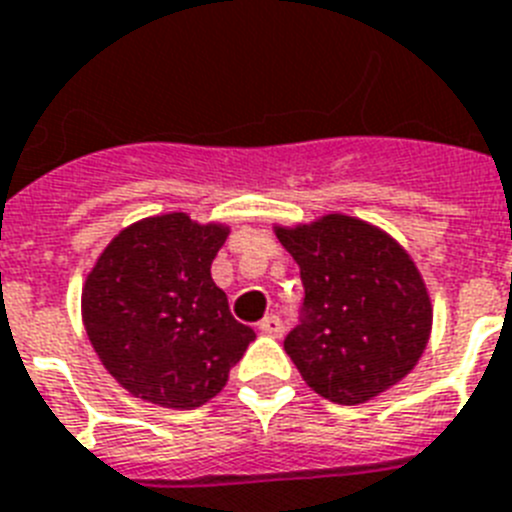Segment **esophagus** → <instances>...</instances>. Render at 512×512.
<instances>
[{"instance_id": "34e87169", "label": "esophagus", "mask_w": 512, "mask_h": 512, "mask_svg": "<svg viewBox=\"0 0 512 512\" xmlns=\"http://www.w3.org/2000/svg\"><path fill=\"white\" fill-rule=\"evenodd\" d=\"M260 330H263L265 336H273V338H281L283 336V322L278 315H265L260 320Z\"/></svg>"}]
</instances>
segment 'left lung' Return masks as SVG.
Returning a JSON list of instances; mask_svg holds the SVG:
<instances>
[{"label":"left lung","instance_id":"left-lung-1","mask_svg":"<svg viewBox=\"0 0 512 512\" xmlns=\"http://www.w3.org/2000/svg\"><path fill=\"white\" fill-rule=\"evenodd\" d=\"M273 231L302 270L307 320L283 349L304 382L343 406L398 385L432 336L429 289L403 244L349 213Z\"/></svg>","mask_w":512,"mask_h":512}]
</instances>
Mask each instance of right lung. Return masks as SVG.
Returning <instances> with one entry per match:
<instances>
[{"label":"right lung","instance_id":"right-lung-1","mask_svg":"<svg viewBox=\"0 0 512 512\" xmlns=\"http://www.w3.org/2000/svg\"><path fill=\"white\" fill-rule=\"evenodd\" d=\"M231 226L171 210L111 239L80 296L88 341L114 380L140 401L190 411L216 398L255 341L236 322L210 265Z\"/></svg>","mask_w":512,"mask_h":512}]
</instances>
